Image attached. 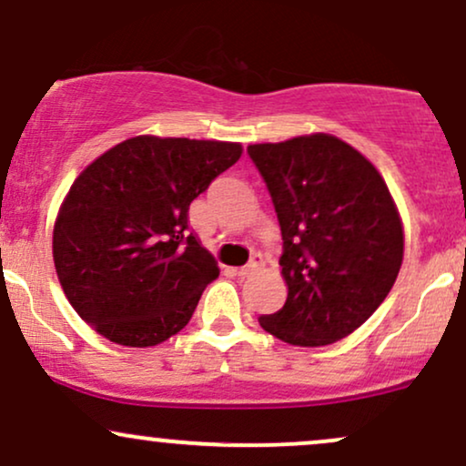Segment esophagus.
Returning <instances> with one entry per match:
<instances>
[{"instance_id": "1", "label": "esophagus", "mask_w": 466, "mask_h": 466, "mask_svg": "<svg viewBox=\"0 0 466 466\" xmlns=\"http://www.w3.org/2000/svg\"><path fill=\"white\" fill-rule=\"evenodd\" d=\"M259 268H261V257H259V255H255V257H253V261H250L248 266L239 268V270H235V272H238V277L246 279V277H250V275H253V272L259 270Z\"/></svg>"}]
</instances>
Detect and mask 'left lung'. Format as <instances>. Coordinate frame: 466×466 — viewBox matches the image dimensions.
<instances>
[{"instance_id":"1","label":"left lung","mask_w":466,"mask_h":466,"mask_svg":"<svg viewBox=\"0 0 466 466\" xmlns=\"http://www.w3.org/2000/svg\"><path fill=\"white\" fill-rule=\"evenodd\" d=\"M283 238L286 305L259 325L294 347H327L373 316L403 261V222L384 177L327 133L250 144Z\"/></svg>"}]
</instances>
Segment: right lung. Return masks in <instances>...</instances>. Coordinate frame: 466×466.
<instances>
[{"label": "right lung", "instance_id": "right-lung-1", "mask_svg": "<svg viewBox=\"0 0 466 466\" xmlns=\"http://www.w3.org/2000/svg\"><path fill=\"white\" fill-rule=\"evenodd\" d=\"M239 157L238 141L139 135L82 169L60 202L52 255L65 297L93 331L144 349L187 325L220 275L189 233V205Z\"/></svg>", "mask_w": 466, "mask_h": 466}]
</instances>
